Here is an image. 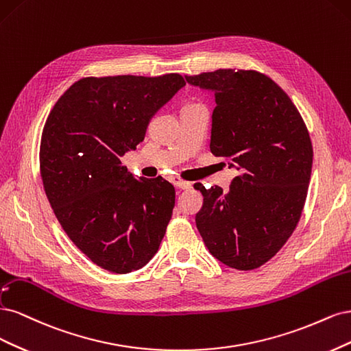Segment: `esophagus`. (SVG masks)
I'll list each match as a JSON object with an SVG mask.
<instances>
[{"label": "esophagus", "instance_id": "34e87169", "mask_svg": "<svg viewBox=\"0 0 351 351\" xmlns=\"http://www.w3.org/2000/svg\"><path fill=\"white\" fill-rule=\"evenodd\" d=\"M173 185H175L178 189H182V191L191 189V186H192L191 182H188V180L180 179V178H173Z\"/></svg>", "mask_w": 351, "mask_h": 351}]
</instances>
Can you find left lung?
Here are the masks:
<instances>
[{
	"label": "left lung",
	"instance_id": "left-lung-1",
	"mask_svg": "<svg viewBox=\"0 0 351 351\" xmlns=\"http://www.w3.org/2000/svg\"><path fill=\"white\" fill-rule=\"evenodd\" d=\"M185 78L214 93L210 150L241 172L228 192L194 185L204 197L197 229L220 263L255 269L300 220L313 159L309 131L285 90L263 73L228 69Z\"/></svg>",
	"mask_w": 351,
	"mask_h": 351
}]
</instances>
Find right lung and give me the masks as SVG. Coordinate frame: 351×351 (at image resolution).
<instances>
[{
  "label": "right lung",
  "mask_w": 351,
  "mask_h": 351,
  "mask_svg": "<svg viewBox=\"0 0 351 351\" xmlns=\"http://www.w3.org/2000/svg\"><path fill=\"white\" fill-rule=\"evenodd\" d=\"M185 86L159 77H84L53 105L40 140V176L64 232L92 263L115 274L154 256L175 207L162 176L135 178L121 157L135 150L153 115Z\"/></svg>",
  "instance_id": "right-lung-1"
}]
</instances>
